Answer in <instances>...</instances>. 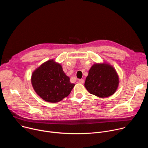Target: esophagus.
I'll use <instances>...</instances> for the list:
<instances>
[{
  "label": "esophagus",
  "instance_id": "esophagus-1",
  "mask_svg": "<svg viewBox=\"0 0 148 148\" xmlns=\"http://www.w3.org/2000/svg\"><path fill=\"white\" fill-rule=\"evenodd\" d=\"M84 82V80L83 79H80L78 80V82L80 84H83Z\"/></svg>",
  "mask_w": 148,
  "mask_h": 148
}]
</instances>
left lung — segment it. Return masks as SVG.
Wrapping results in <instances>:
<instances>
[{"label": "left lung", "instance_id": "1", "mask_svg": "<svg viewBox=\"0 0 148 148\" xmlns=\"http://www.w3.org/2000/svg\"><path fill=\"white\" fill-rule=\"evenodd\" d=\"M118 85L119 77L116 71L107 63L94 64L90 69L84 84L90 94L99 98L113 95Z\"/></svg>", "mask_w": 148, "mask_h": 148}]
</instances>
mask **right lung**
<instances>
[{
  "label": "right lung",
  "mask_w": 148,
  "mask_h": 148,
  "mask_svg": "<svg viewBox=\"0 0 148 148\" xmlns=\"http://www.w3.org/2000/svg\"><path fill=\"white\" fill-rule=\"evenodd\" d=\"M31 81L37 94L45 101L52 103L67 97L75 86L70 82L62 66L54 60L44 62L35 70Z\"/></svg>",
  "instance_id": "1"
}]
</instances>
